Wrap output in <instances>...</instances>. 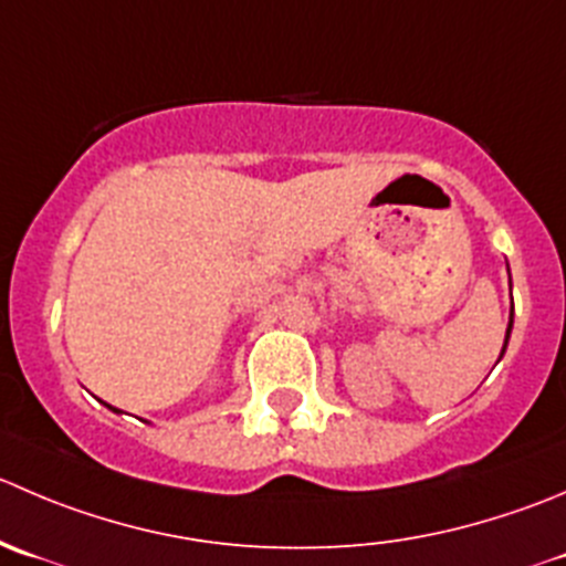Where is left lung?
I'll use <instances>...</instances> for the list:
<instances>
[{"label":"left lung","mask_w":566,"mask_h":566,"mask_svg":"<svg viewBox=\"0 0 566 566\" xmlns=\"http://www.w3.org/2000/svg\"><path fill=\"white\" fill-rule=\"evenodd\" d=\"M509 332H512V323H509V328H506V343H509ZM503 350H506V345H503Z\"/></svg>","instance_id":"8db88e82"}]
</instances>
